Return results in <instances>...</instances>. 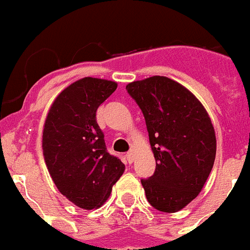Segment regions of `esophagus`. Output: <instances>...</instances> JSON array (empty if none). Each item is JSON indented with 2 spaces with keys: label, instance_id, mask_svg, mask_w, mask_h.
I'll return each mask as SVG.
<instances>
[{
  "label": "esophagus",
  "instance_id": "1",
  "mask_svg": "<svg viewBox=\"0 0 250 250\" xmlns=\"http://www.w3.org/2000/svg\"><path fill=\"white\" fill-rule=\"evenodd\" d=\"M127 162L129 164L134 162V150H130V152L127 153Z\"/></svg>",
  "mask_w": 250,
  "mask_h": 250
}]
</instances>
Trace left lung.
Masks as SVG:
<instances>
[{"mask_svg":"<svg viewBox=\"0 0 250 250\" xmlns=\"http://www.w3.org/2000/svg\"><path fill=\"white\" fill-rule=\"evenodd\" d=\"M143 112L156 170L142 179L152 207L175 213L199 194L217 152L214 127L194 94L164 76L125 87Z\"/></svg>","mask_w":250,"mask_h":250,"instance_id":"obj_1","label":"left lung"}]
</instances>
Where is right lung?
Wrapping results in <instances>:
<instances>
[{"instance_id": "right-lung-1", "label": "right lung", "mask_w": 250, "mask_h": 250, "mask_svg": "<svg viewBox=\"0 0 250 250\" xmlns=\"http://www.w3.org/2000/svg\"><path fill=\"white\" fill-rule=\"evenodd\" d=\"M117 89L114 81L84 77L56 97L47 114L42 149L57 189L82 209L100 208L125 172L107 152L97 108Z\"/></svg>"}]
</instances>
